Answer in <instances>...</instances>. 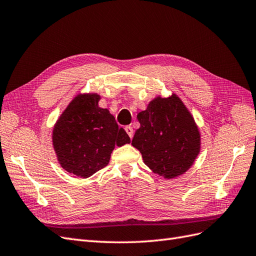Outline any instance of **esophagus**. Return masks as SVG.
Masks as SVG:
<instances>
[{"label": "esophagus", "mask_w": 256, "mask_h": 256, "mask_svg": "<svg viewBox=\"0 0 256 256\" xmlns=\"http://www.w3.org/2000/svg\"><path fill=\"white\" fill-rule=\"evenodd\" d=\"M125 130H126L127 134L129 136V138H132V136H134V129H132V127H131V126H126Z\"/></svg>", "instance_id": "34e87169"}]
</instances>
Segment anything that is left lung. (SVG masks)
Segmentation results:
<instances>
[{
    "mask_svg": "<svg viewBox=\"0 0 256 256\" xmlns=\"http://www.w3.org/2000/svg\"><path fill=\"white\" fill-rule=\"evenodd\" d=\"M136 118L140 128L131 144L154 173L170 180L190 168L200 152V136L180 98L175 94L154 98Z\"/></svg>",
    "mask_w": 256,
    "mask_h": 256,
    "instance_id": "8db88e82",
    "label": "left lung"
}]
</instances>
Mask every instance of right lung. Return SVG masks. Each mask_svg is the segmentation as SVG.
Returning <instances> with one entry per match:
<instances>
[{
	"label": "right lung",
	"mask_w": 256,
	"mask_h": 256,
	"mask_svg": "<svg viewBox=\"0 0 256 256\" xmlns=\"http://www.w3.org/2000/svg\"><path fill=\"white\" fill-rule=\"evenodd\" d=\"M100 96L74 97L53 129V147L67 172L88 178L109 164L115 145L130 143L109 110L99 108Z\"/></svg>",
	"instance_id": "add662e5"
}]
</instances>
